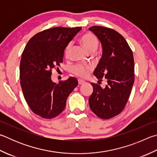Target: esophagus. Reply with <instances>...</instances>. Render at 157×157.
<instances>
[{
	"label": "esophagus",
	"mask_w": 157,
	"mask_h": 157,
	"mask_svg": "<svg viewBox=\"0 0 157 157\" xmlns=\"http://www.w3.org/2000/svg\"><path fill=\"white\" fill-rule=\"evenodd\" d=\"M84 83H85V82H84V81H83V80H82V79H78V84H79V85L84 84Z\"/></svg>",
	"instance_id": "obj_1"
}]
</instances>
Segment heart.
<instances>
[{"mask_svg":"<svg viewBox=\"0 0 157 157\" xmlns=\"http://www.w3.org/2000/svg\"><path fill=\"white\" fill-rule=\"evenodd\" d=\"M80 41L85 49L90 53L94 52L98 49L99 45V41L97 37L90 32L84 34L82 36ZM71 48H72V44L71 43H69L65 48L64 57L66 58H68L69 57ZM91 69H92V67L90 66V65L78 64L73 67L72 71L74 75L79 77V78H84L88 75V73Z\"/></svg>","mask_w":157,"mask_h":157,"instance_id":"1","label":"heart"}]
</instances>
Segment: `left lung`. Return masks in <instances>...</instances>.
Returning <instances> with one entry per match:
<instances>
[{"label":"left lung","mask_w":157,"mask_h":157,"mask_svg":"<svg viewBox=\"0 0 157 157\" xmlns=\"http://www.w3.org/2000/svg\"><path fill=\"white\" fill-rule=\"evenodd\" d=\"M90 31L98 37L102 46V56L93 74L105 79L106 87L91 83L93 93L88 102L91 110L99 118L108 119L124 110L135 81V63L132 51L126 40L110 28L93 26Z\"/></svg>","instance_id":"obj_1"}]
</instances>
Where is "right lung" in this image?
<instances>
[{
	"mask_svg": "<svg viewBox=\"0 0 157 157\" xmlns=\"http://www.w3.org/2000/svg\"><path fill=\"white\" fill-rule=\"evenodd\" d=\"M82 27H57L40 31L25 47L20 64L22 93L33 112L44 119L59 115L78 84L70 77L58 84L51 80L53 69L63 62L64 49Z\"/></svg>",
	"mask_w": 157,
	"mask_h": 157,
	"instance_id": "obj_1",
	"label": "right lung"
}]
</instances>
